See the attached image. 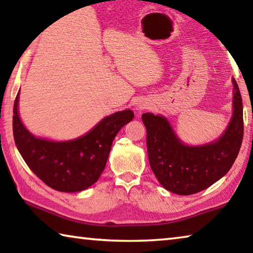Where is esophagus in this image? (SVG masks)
I'll list each match as a JSON object with an SVG mask.
<instances>
[{
    "instance_id": "34e87169",
    "label": "esophagus",
    "mask_w": 253,
    "mask_h": 253,
    "mask_svg": "<svg viewBox=\"0 0 253 253\" xmlns=\"http://www.w3.org/2000/svg\"><path fill=\"white\" fill-rule=\"evenodd\" d=\"M145 107H146V105H144V104H142V102H139V104H138V105H137V108H138L139 110H140V109H144V108H145Z\"/></svg>"
}]
</instances>
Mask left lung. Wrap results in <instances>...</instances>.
Here are the masks:
<instances>
[{
	"label": "left lung",
	"mask_w": 253,
	"mask_h": 253,
	"mask_svg": "<svg viewBox=\"0 0 253 253\" xmlns=\"http://www.w3.org/2000/svg\"><path fill=\"white\" fill-rule=\"evenodd\" d=\"M232 84V117L223 134L210 143L187 145L168 118L143 114L149 165L165 190L178 195L198 193L219 181L232 168L243 138L242 98L234 78Z\"/></svg>",
	"instance_id": "8db88e82"
}]
</instances>
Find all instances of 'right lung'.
<instances>
[{
    "mask_svg": "<svg viewBox=\"0 0 253 253\" xmlns=\"http://www.w3.org/2000/svg\"><path fill=\"white\" fill-rule=\"evenodd\" d=\"M20 91L13 107L14 142L30 169L46 185L59 192L75 193L95 184L105 169L117 132L132 121L125 109L102 118L92 129L75 139L50 140L28 130L19 114Z\"/></svg>",
    "mask_w": 253,
    "mask_h": 253,
    "instance_id": "add662e5",
    "label": "right lung"
}]
</instances>
